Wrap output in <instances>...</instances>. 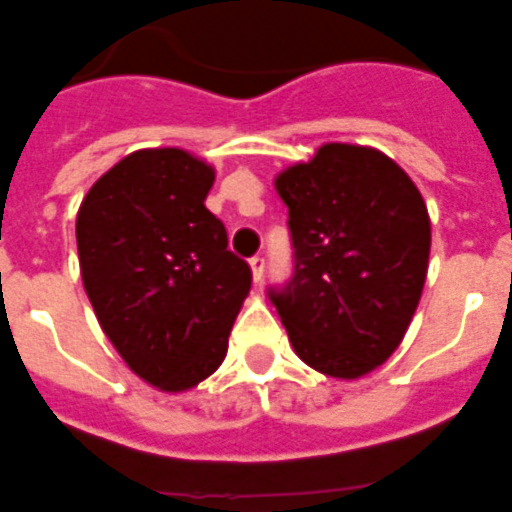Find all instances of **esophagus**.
<instances>
[{
    "label": "esophagus",
    "instance_id": "1",
    "mask_svg": "<svg viewBox=\"0 0 512 512\" xmlns=\"http://www.w3.org/2000/svg\"><path fill=\"white\" fill-rule=\"evenodd\" d=\"M249 268H252V279H255V282H260L265 273V257L263 255L252 257V260H249Z\"/></svg>",
    "mask_w": 512,
    "mask_h": 512
}]
</instances>
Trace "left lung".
Listing matches in <instances>:
<instances>
[{"label": "left lung", "mask_w": 512, "mask_h": 512, "mask_svg": "<svg viewBox=\"0 0 512 512\" xmlns=\"http://www.w3.org/2000/svg\"><path fill=\"white\" fill-rule=\"evenodd\" d=\"M295 273L271 300L308 368L362 378L403 343L429 265L427 204L389 155L327 142L276 174Z\"/></svg>", "instance_id": "8db88e82"}]
</instances>
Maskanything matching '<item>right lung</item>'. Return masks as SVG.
<instances>
[{
	"instance_id": "1",
	"label": "right lung",
	"mask_w": 512,
	"mask_h": 512,
	"mask_svg": "<svg viewBox=\"0 0 512 512\" xmlns=\"http://www.w3.org/2000/svg\"><path fill=\"white\" fill-rule=\"evenodd\" d=\"M214 169L179 147L136 150L77 212L80 276L101 330L136 376L187 392L220 368L252 287L206 209Z\"/></svg>"
}]
</instances>
